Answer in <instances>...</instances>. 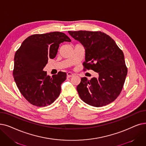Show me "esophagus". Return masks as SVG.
<instances>
[{
  "mask_svg": "<svg viewBox=\"0 0 146 146\" xmlns=\"http://www.w3.org/2000/svg\"><path fill=\"white\" fill-rule=\"evenodd\" d=\"M74 76V74L70 73V72H68L67 73V78H71V77H73Z\"/></svg>",
  "mask_w": 146,
  "mask_h": 146,
  "instance_id": "esophagus-1",
  "label": "esophagus"
}]
</instances>
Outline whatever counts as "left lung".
Here are the masks:
<instances>
[{"label":"left lung","mask_w":146,"mask_h":146,"mask_svg":"<svg viewBox=\"0 0 146 146\" xmlns=\"http://www.w3.org/2000/svg\"><path fill=\"white\" fill-rule=\"evenodd\" d=\"M85 49L84 71L92 70L98 78L88 80L82 78L77 91L86 104L103 107L111 103L119 96L123 88L128 69L124 54L111 37L101 31H68Z\"/></svg>","instance_id":"8db88e82"}]
</instances>
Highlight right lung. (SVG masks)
Returning <instances> with one entry per match:
<instances>
[{
	"label": "right lung",
	"mask_w": 146,
	"mask_h": 146,
	"mask_svg": "<svg viewBox=\"0 0 146 146\" xmlns=\"http://www.w3.org/2000/svg\"><path fill=\"white\" fill-rule=\"evenodd\" d=\"M71 42L64 33L54 31L30 36L14 56L13 76L19 91L30 103L37 107L51 104L58 98L67 74L59 72L50 78L43 70L49 58L57 54L60 44Z\"/></svg>",
	"instance_id": "add662e5"
}]
</instances>
